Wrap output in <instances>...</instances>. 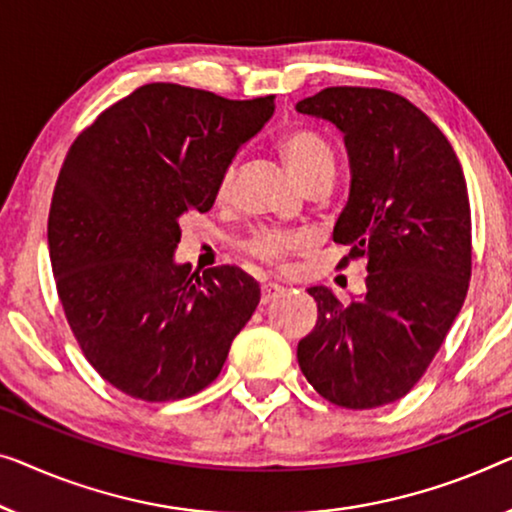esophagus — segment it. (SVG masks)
<instances>
[{"label":"esophagus","instance_id":"1","mask_svg":"<svg viewBox=\"0 0 512 512\" xmlns=\"http://www.w3.org/2000/svg\"><path fill=\"white\" fill-rule=\"evenodd\" d=\"M285 294V287H280V285H276V282H269V285H262V305H269L271 301H276V299H280V296Z\"/></svg>","mask_w":512,"mask_h":512}]
</instances>
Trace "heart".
<instances>
[{
  "label": "heart",
  "instance_id": "heart-1",
  "mask_svg": "<svg viewBox=\"0 0 512 512\" xmlns=\"http://www.w3.org/2000/svg\"><path fill=\"white\" fill-rule=\"evenodd\" d=\"M280 154L287 160L289 170L301 183H308L317 177H333V147L322 133L312 131L305 126H294L280 135ZM234 167H227L223 179H220L218 195L227 197L232 188ZM310 246V239L301 232H285L269 227V230H259L243 243V250L269 266H282L287 257L301 253Z\"/></svg>",
  "mask_w": 512,
  "mask_h": 512
}]
</instances>
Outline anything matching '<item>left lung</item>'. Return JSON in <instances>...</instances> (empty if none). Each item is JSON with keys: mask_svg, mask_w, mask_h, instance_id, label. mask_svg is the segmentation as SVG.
<instances>
[{"mask_svg": "<svg viewBox=\"0 0 512 512\" xmlns=\"http://www.w3.org/2000/svg\"><path fill=\"white\" fill-rule=\"evenodd\" d=\"M296 110L345 135L349 200L333 241L340 259H368L365 294L340 303L310 287L317 324L296 358L338 407L375 409L425 375L460 312L471 278V209L460 160L425 112L386 89L329 87Z\"/></svg>", "mask_w": 512, "mask_h": 512, "instance_id": "obj_1", "label": "left lung"}]
</instances>
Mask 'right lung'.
I'll return each instance as SVG.
<instances>
[{
	"mask_svg": "<svg viewBox=\"0 0 512 512\" xmlns=\"http://www.w3.org/2000/svg\"><path fill=\"white\" fill-rule=\"evenodd\" d=\"M273 96L230 101L154 82L101 112L68 149L48 218L57 294L82 354L144 402L190 398L220 375L259 303L236 266L174 262L179 220L209 211Z\"/></svg>",
	"mask_w": 512,
	"mask_h": 512,
	"instance_id": "1",
	"label": "right lung"
}]
</instances>
